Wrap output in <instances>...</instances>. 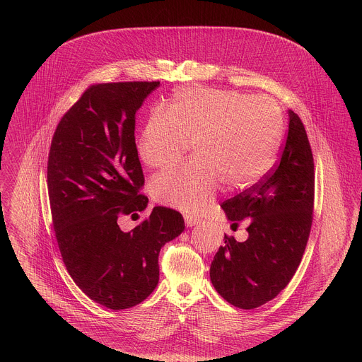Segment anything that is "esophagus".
Instances as JSON below:
<instances>
[{"mask_svg": "<svg viewBox=\"0 0 362 362\" xmlns=\"http://www.w3.org/2000/svg\"><path fill=\"white\" fill-rule=\"evenodd\" d=\"M184 220H185V226L187 227H194L197 224L201 223V218L192 216V214H184Z\"/></svg>", "mask_w": 362, "mask_h": 362, "instance_id": "34e87169", "label": "esophagus"}]
</instances>
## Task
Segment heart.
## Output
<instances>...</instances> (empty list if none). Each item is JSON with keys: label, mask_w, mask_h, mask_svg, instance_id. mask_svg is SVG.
Instances as JSON below:
<instances>
[{"label": "heart", "mask_w": 362, "mask_h": 362, "mask_svg": "<svg viewBox=\"0 0 362 362\" xmlns=\"http://www.w3.org/2000/svg\"><path fill=\"white\" fill-rule=\"evenodd\" d=\"M283 128L281 107L272 98L188 88L174 93L167 112L149 115L136 149L146 165L164 167L192 141L197 156L157 174L151 194L158 204L199 211L220 182L230 189L257 184L273 165Z\"/></svg>", "instance_id": "heart-1"}]
</instances>
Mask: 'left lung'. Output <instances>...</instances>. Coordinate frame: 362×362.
<instances>
[{
    "label": "left lung",
    "mask_w": 362,
    "mask_h": 362,
    "mask_svg": "<svg viewBox=\"0 0 362 362\" xmlns=\"http://www.w3.org/2000/svg\"><path fill=\"white\" fill-rule=\"evenodd\" d=\"M288 134L279 163L258 184L221 207L244 243L224 235L210 264L216 291L231 305L254 310L273 300L293 279L304 255L313 211L315 173L310 141L300 117L288 110Z\"/></svg>",
    "instance_id": "1"
}]
</instances>
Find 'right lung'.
<instances>
[{
    "instance_id": "obj_1",
    "label": "right lung",
    "mask_w": 362,
    "mask_h": 362,
    "mask_svg": "<svg viewBox=\"0 0 362 362\" xmlns=\"http://www.w3.org/2000/svg\"><path fill=\"white\" fill-rule=\"evenodd\" d=\"M160 82L89 86L52 136L47 187L55 238L76 286L95 303L127 310L158 283V252L184 228L180 211L153 207L124 233L121 216L148 206L135 144V114Z\"/></svg>"
}]
</instances>
